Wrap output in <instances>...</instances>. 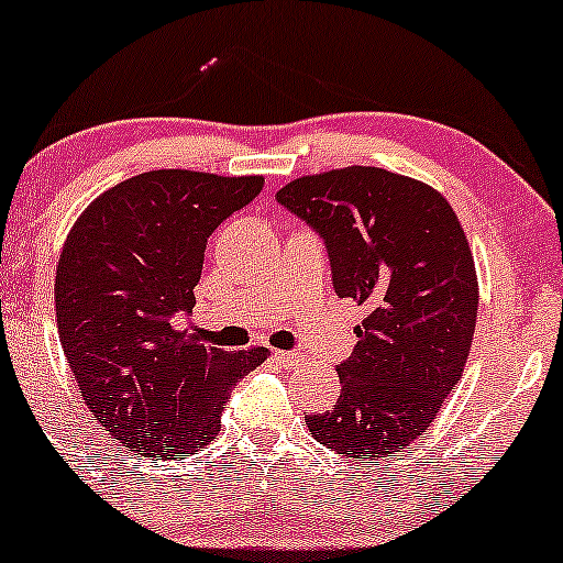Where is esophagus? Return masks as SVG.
I'll list each match as a JSON object with an SVG mask.
<instances>
[{"mask_svg": "<svg viewBox=\"0 0 563 563\" xmlns=\"http://www.w3.org/2000/svg\"><path fill=\"white\" fill-rule=\"evenodd\" d=\"M275 358H277V364H280V367H294V364L299 362V356L290 354V351H275Z\"/></svg>", "mask_w": 563, "mask_h": 563, "instance_id": "34e87169", "label": "esophagus"}]
</instances>
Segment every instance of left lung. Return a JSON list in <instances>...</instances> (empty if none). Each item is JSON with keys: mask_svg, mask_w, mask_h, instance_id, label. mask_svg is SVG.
<instances>
[{"mask_svg": "<svg viewBox=\"0 0 563 563\" xmlns=\"http://www.w3.org/2000/svg\"><path fill=\"white\" fill-rule=\"evenodd\" d=\"M277 201L320 233L338 299L367 311L335 409L307 428L351 459H385L428 432L462 380L479 303L464 228L435 188L383 167L303 175Z\"/></svg>", "mask_w": 563, "mask_h": 563, "instance_id": "1", "label": "left lung"}]
</instances>
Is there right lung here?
Returning <instances> with one entry per match:
<instances>
[{"instance_id": "1", "label": "right lung", "mask_w": 563, "mask_h": 563, "mask_svg": "<svg viewBox=\"0 0 563 563\" xmlns=\"http://www.w3.org/2000/svg\"><path fill=\"white\" fill-rule=\"evenodd\" d=\"M262 186V175L141 173L93 199L67 235L54 277L59 341L88 409L141 456L205 449L233 385L269 356L180 328L207 239Z\"/></svg>"}]
</instances>
